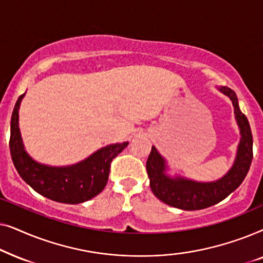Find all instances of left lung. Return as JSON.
Returning a JSON list of instances; mask_svg holds the SVG:
<instances>
[{"label":"left lung","mask_w":263,"mask_h":263,"mask_svg":"<svg viewBox=\"0 0 263 263\" xmlns=\"http://www.w3.org/2000/svg\"><path fill=\"white\" fill-rule=\"evenodd\" d=\"M232 100L237 123L240 129V142L235 164L228 175L212 183H199L184 178H168L165 176V161L156 147H152L146 163L149 185L154 195L168 206L184 211H196L211 207L226 199L238 188L249 171L253 160V134L249 121L239 110L236 93L229 87H220Z\"/></svg>","instance_id":"8db88e82"}]
</instances>
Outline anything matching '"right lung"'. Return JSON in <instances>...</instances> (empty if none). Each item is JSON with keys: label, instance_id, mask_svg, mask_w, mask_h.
<instances>
[{"label": "right lung", "instance_id": "1", "mask_svg": "<svg viewBox=\"0 0 263 263\" xmlns=\"http://www.w3.org/2000/svg\"><path fill=\"white\" fill-rule=\"evenodd\" d=\"M24 96L25 93L14 106L9 139L10 156L21 178L41 195L62 203H81L102 193L109 179L111 161L128 146V142L104 147L71 166L51 167L35 163L25 152L17 123V111Z\"/></svg>", "mask_w": 263, "mask_h": 263}]
</instances>
